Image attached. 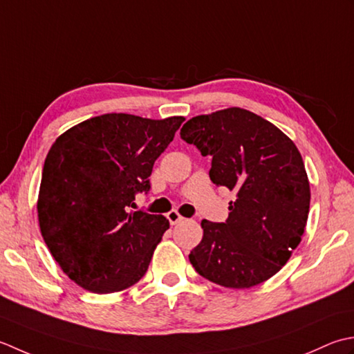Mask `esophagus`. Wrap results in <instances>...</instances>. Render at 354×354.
<instances>
[{
	"instance_id": "esophagus-1",
	"label": "esophagus",
	"mask_w": 354,
	"mask_h": 354,
	"mask_svg": "<svg viewBox=\"0 0 354 354\" xmlns=\"http://www.w3.org/2000/svg\"><path fill=\"white\" fill-rule=\"evenodd\" d=\"M167 218H168V221L171 223V225L172 226H174V225H177V223H180V221H182L183 220V217H182V215H180L177 211H169L168 214H167Z\"/></svg>"
}]
</instances>
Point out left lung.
<instances>
[{
  "instance_id": "obj_1",
  "label": "left lung",
  "mask_w": 354,
  "mask_h": 354,
  "mask_svg": "<svg viewBox=\"0 0 354 354\" xmlns=\"http://www.w3.org/2000/svg\"><path fill=\"white\" fill-rule=\"evenodd\" d=\"M180 137L212 157L215 186L236 192L225 223L203 220L189 254L201 277L249 288L275 275L298 248L308 217L310 185L298 148L269 120L226 108L186 122Z\"/></svg>"
}]
</instances>
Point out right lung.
I'll list each match as a JSON object with an SVG mask.
<instances>
[{
	"mask_svg": "<svg viewBox=\"0 0 354 354\" xmlns=\"http://www.w3.org/2000/svg\"><path fill=\"white\" fill-rule=\"evenodd\" d=\"M183 120L102 114L67 129L50 148L38 197L41 234L85 290L120 292L147 273L169 221L129 207L137 192L149 191L154 162Z\"/></svg>",
	"mask_w": 354,
	"mask_h": 354,
	"instance_id": "1",
	"label": "right lung"
}]
</instances>
